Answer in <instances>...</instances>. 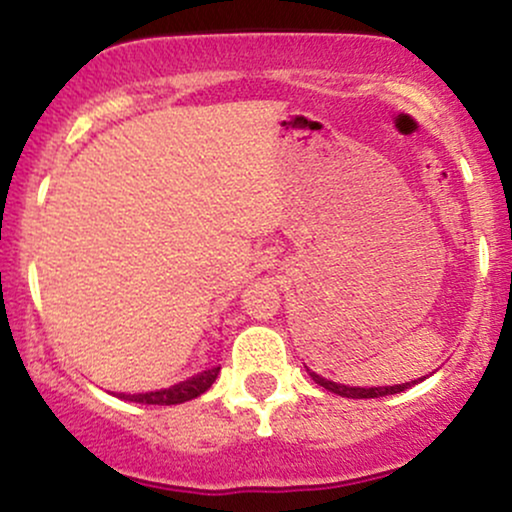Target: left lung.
Here are the masks:
<instances>
[{"instance_id": "1", "label": "left lung", "mask_w": 512, "mask_h": 512, "mask_svg": "<svg viewBox=\"0 0 512 512\" xmlns=\"http://www.w3.org/2000/svg\"><path fill=\"white\" fill-rule=\"evenodd\" d=\"M310 378L315 380L317 385H322L325 390L334 392V395H342V397H351V399H370V397H385V395H397V392H404L407 387L416 385L414 383H404V385H392V387H349V385H339V383H332V380H325L320 378V375L313 373V370H308Z\"/></svg>"}]
</instances>
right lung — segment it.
<instances>
[{
    "mask_svg": "<svg viewBox=\"0 0 512 512\" xmlns=\"http://www.w3.org/2000/svg\"><path fill=\"white\" fill-rule=\"evenodd\" d=\"M221 368H211L204 370V373L195 375V378L185 380V383L168 387V390H158V392H144V395H120V399H129V402H139V404H161V407H170V404H182L190 402L207 392L211 385H214L216 375H219Z\"/></svg>",
    "mask_w": 512,
    "mask_h": 512,
    "instance_id": "1",
    "label": "right lung"
}]
</instances>
